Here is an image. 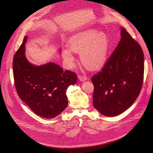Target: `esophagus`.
Masks as SVG:
<instances>
[{
	"instance_id": "1",
	"label": "esophagus",
	"mask_w": 153,
	"mask_h": 153,
	"mask_svg": "<svg viewBox=\"0 0 153 153\" xmlns=\"http://www.w3.org/2000/svg\"><path fill=\"white\" fill-rule=\"evenodd\" d=\"M78 78L79 79V81H84L87 79V77L84 75H79Z\"/></svg>"
}]
</instances>
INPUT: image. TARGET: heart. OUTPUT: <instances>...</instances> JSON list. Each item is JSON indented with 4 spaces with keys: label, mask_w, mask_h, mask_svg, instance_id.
Masks as SVG:
<instances>
[{
    "label": "heart",
    "mask_w": 153,
    "mask_h": 153,
    "mask_svg": "<svg viewBox=\"0 0 153 153\" xmlns=\"http://www.w3.org/2000/svg\"><path fill=\"white\" fill-rule=\"evenodd\" d=\"M68 48L62 51L68 68L74 66L73 52L80 53V60L85 68L95 71L102 68L106 62L110 40L105 33L91 30L72 37L68 42Z\"/></svg>",
    "instance_id": "heart-1"
}]
</instances>
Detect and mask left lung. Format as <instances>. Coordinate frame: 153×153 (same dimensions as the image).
I'll use <instances>...</instances> for the list:
<instances>
[{"instance_id":"obj_1","label":"left lung","mask_w":153,"mask_h":153,"mask_svg":"<svg viewBox=\"0 0 153 153\" xmlns=\"http://www.w3.org/2000/svg\"><path fill=\"white\" fill-rule=\"evenodd\" d=\"M121 36L101 71L91 79L94 86L93 105L107 117L117 116L130 107L143 82L142 48L123 28Z\"/></svg>"}]
</instances>
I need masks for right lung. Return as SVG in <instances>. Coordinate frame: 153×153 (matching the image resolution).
I'll use <instances>...</instances> for the list:
<instances>
[{"label":"right lung","instance_id":"add662e5","mask_svg":"<svg viewBox=\"0 0 153 153\" xmlns=\"http://www.w3.org/2000/svg\"><path fill=\"white\" fill-rule=\"evenodd\" d=\"M25 36L13 59L14 84L20 99L37 115L53 118L59 115L68 104L66 91L77 81V75L64 71L53 62L32 65L25 58Z\"/></svg>","mask_w":153,"mask_h":153}]
</instances>
